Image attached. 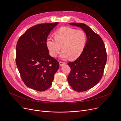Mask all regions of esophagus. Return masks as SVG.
Here are the masks:
<instances>
[{
  "mask_svg": "<svg viewBox=\"0 0 121 121\" xmlns=\"http://www.w3.org/2000/svg\"><path fill=\"white\" fill-rule=\"evenodd\" d=\"M59 63H60V66H63V65H64L65 64V62H62V61H60V62H59Z\"/></svg>",
  "mask_w": 121,
  "mask_h": 121,
  "instance_id": "esophagus-1",
  "label": "esophagus"
}]
</instances>
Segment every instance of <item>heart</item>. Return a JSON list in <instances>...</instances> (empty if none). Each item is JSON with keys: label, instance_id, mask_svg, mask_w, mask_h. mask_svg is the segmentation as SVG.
<instances>
[{"label": "heart", "instance_id": "heart-1", "mask_svg": "<svg viewBox=\"0 0 121 121\" xmlns=\"http://www.w3.org/2000/svg\"><path fill=\"white\" fill-rule=\"evenodd\" d=\"M54 37L55 39H47L46 45L53 57H56L62 49L60 58L62 59L75 60L79 58L87 40L86 34L83 31L68 27L60 28L54 34Z\"/></svg>", "mask_w": 121, "mask_h": 121}]
</instances>
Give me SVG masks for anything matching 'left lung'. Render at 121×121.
Returning a JSON list of instances; mask_svg holds the SVG:
<instances>
[{
	"label": "left lung",
	"mask_w": 121,
	"mask_h": 121,
	"mask_svg": "<svg viewBox=\"0 0 121 121\" xmlns=\"http://www.w3.org/2000/svg\"><path fill=\"white\" fill-rule=\"evenodd\" d=\"M69 24L81 27L87 37L81 55L75 61L68 63L71 68L67 78L70 86L76 91H85L95 86L102 79L107 60L106 49L100 35L86 24Z\"/></svg>",
	"instance_id": "obj_1"
}]
</instances>
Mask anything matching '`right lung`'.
<instances>
[{
  "mask_svg": "<svg viewBox=\"0 0 121 121\" xmlns=\"http://www.w3.org/2000/svg\"><path fill=\"white\" fill-rule=\"evenodd\" d=\"M59 22L35 25L18 39L16 61L23 82L27 86L39 91L52 84L59 63L49 54L46 45L48 35Z\"/></svg>",
  "mask_w": 121,
  "mask_h": 121,
  "instance_id": "obj_1",
  "label": "right lung"
}]
</instances>
